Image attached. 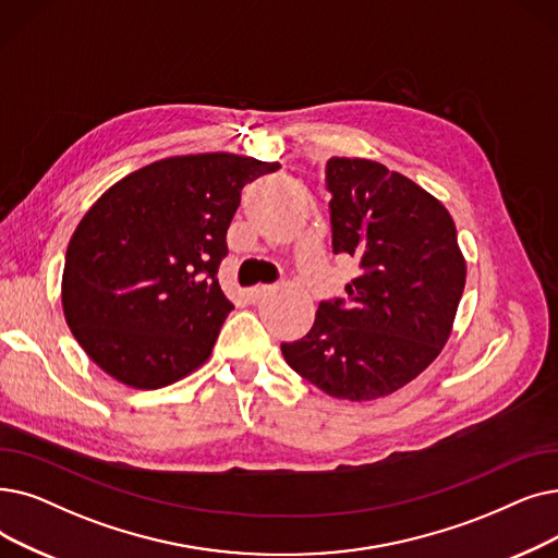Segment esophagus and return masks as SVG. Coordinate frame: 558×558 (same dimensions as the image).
<instances>
[{
  "mask_svg": "<svg viewBox=\"0 0 558 558\" xmlns=\"http://www.w3.org/2000/svg\"><path fill=\"white\" fill-rule=\"evenodd\" d=\"M271 292H274L271 284H255V287L248 289V299H251L253 303H257V301H262L264 296H269Z\"/></svg>",
  "mask_w": 558,
  "mask_h": 558,
  "instance_id": "34e87169",
  "label": "esophagus"
}]
</instances>
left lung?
Returning <instances> with one entry per match:
<instances>
[{
    "label": "left lung",
    "mask_w": 558,
    "mask_h": 558,
    "mask_svg": "<svg viewBox=\"0 0 558 558\" xmlns=\"http://www.w3.org/2000/svg\"><path fill=\"white\" fill-rule=\"evenodd\" d=\"M332 253L360 276L347 303H322L310 332L282 344L287 365L335 399L401 390L440 355L453 330L468 264L447 207L390 168L360 157L326 166Z\"/></svg>",
    "instance_id": "obj_1"
}]
</instances>
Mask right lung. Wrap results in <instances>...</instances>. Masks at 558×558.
I'll return each mask as SVG.
<instances>
[{"instance_id": "right-lung-1", "label": "right lung", "mask_w": 558, "mask_h": 558, "mask_svg": "<svg viewBox=\"0 0 558 558\" xmlns=\"http://www.w3.org/2000/svg\"><path fill=\"white\" fill-rule=\"evenodd\" d=\"M278 161L203 153L118 180L70 236L68 328L113 380L159 390L203 367L234 305L216 278L241 189Z\"/></svg>"}]
</instances>
